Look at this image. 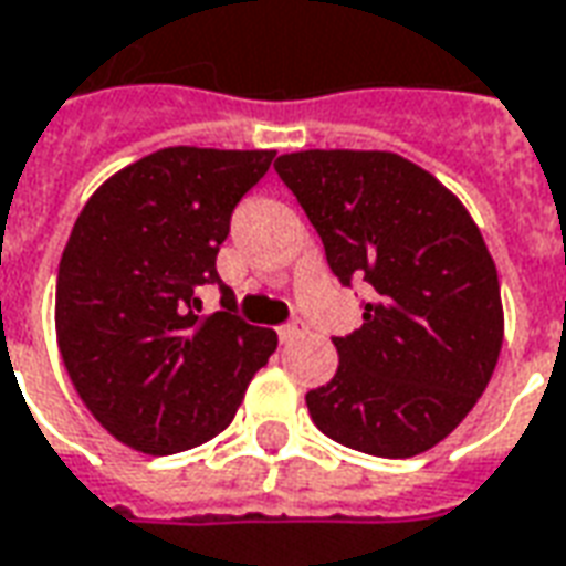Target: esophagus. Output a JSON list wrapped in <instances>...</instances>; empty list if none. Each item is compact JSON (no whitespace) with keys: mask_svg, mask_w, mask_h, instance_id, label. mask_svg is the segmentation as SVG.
Instances as JSON below:
<instances>
[{"mask_svg":"<svg viewBox=\"0 0 566 566\" xmlns=\"http://www.w3.org/2000/svg\"><path fill=\"white\" fill-rule=\"evenodd\" d=\"M303 331H306V327H303V322L282 324V327H279V339H282V343H291V339L303 337Z\"/></svg>","mask_w":566,"mask_h":566,"instance_id":"esophagus-1","label":"esophagus"}]
</instances>
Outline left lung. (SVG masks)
Returning <instances> with one entry per match:
<instances>
[{"label":"left lung","mask_w":566,"mask_h":566,"mask_svg":"<svg viewBox=\"0 0 566 566\" xmlns=\"http://www.w3.org/2000/svg\"><path fill=\"white\" fill-rule=\"evenodd\" d=\"M275 171L339 282L377 296L337 337L331 382L306 395L339 444L407 460L444 441L488 389L503 349L496 263L481 229L438 177L386 149H300Z\"/></svg>","instance_id":"left-lung-1"}]
</instances>
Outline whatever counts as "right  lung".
Returning <instances> with one entry per match:
<instances>
[{
    "mask_svg": "<svg viewBox=\"0 0 566 566\" xmlns=\"http://www.w3.org/2000/svg\"><path fill=\"white\" fill-rule=\"evenodd\" d=\"M275 149L165 146L94 189L63 248L54 331L82 405L149 457L199 448L227 429L279 337L223 310L199 315L196 287L220 284L229 217Z\"/></svg>",
    "mask_w": 566,
    "mask_h": 566,
    "instance_id": "1",
    "label": "right lung"
}]
</instances>
